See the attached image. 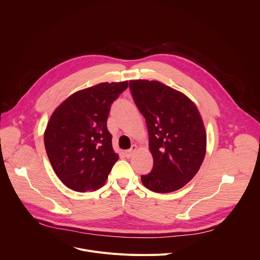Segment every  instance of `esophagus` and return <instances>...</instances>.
Wrapping results in <instances>:
<instances>
[{"instance_id":"obj_1","label":"esophagus","mask_w":260,"mask_h":260,"mask_svg":"<svg viewBox=\"0 0 260 260\" xmlns=\"http://www.w3.org/2000/svg\"><path fill=\"white\" fill-rule=\"evenodd\" d=\"M137 145H133L132 146V148L131 149H128V150H125L124 151V155H125V157H127V158H129L131 156H133V154L136 152V150H137Z\"/></svg>"}]
</instances>
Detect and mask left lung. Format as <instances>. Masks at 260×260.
<instances>
[{
    "label": "left lung",
    "instance_id": "1",
    "mask_svg": "<svg viewBox=\"0 0 260 260\" xmlns=\"http://www.w3.org/2000/svg\"><path fill=\"white\" fill-rule=\"evenodd\" d=\"M133 99L145 117L152 171L141 177L151 191L168 193L185 186L199 172L207 148V134L196 104L156 80H131Z\"/></svg>",
    "mask_w": 260,
    "mask_h": 260
}]
</instances>
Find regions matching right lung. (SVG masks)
Wrapping results in <instances>:
<instances>
[{"mask_svg":"<svg viewBox=\"0 0 260 260\" xmlns=\"http://www.w3.org/2000/svg\"><path fill=\"white\" fill-rule=\"evenodd\" d=\"M127 84L104 82L78 90L50 116L45 149L54 173L68 188L78 192L101 188L118 160L107 119L111 105Z\"/></svg>","mask_w":260,"mask_h":260,"instance_id":"right-lung-1","label":"right lung"}]
</instances>
